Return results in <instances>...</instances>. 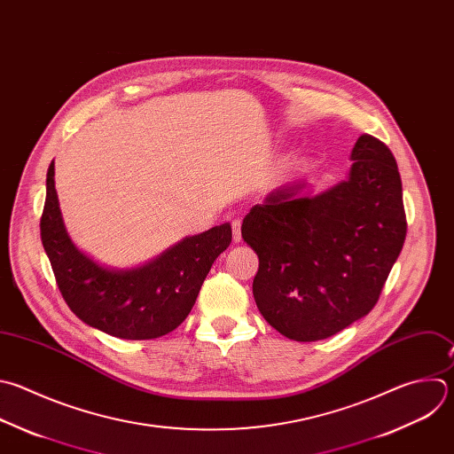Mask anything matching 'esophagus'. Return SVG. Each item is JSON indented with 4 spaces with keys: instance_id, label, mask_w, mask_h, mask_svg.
<instances>
[{
    "instance_id": "34e87169",
    "label": "esophagus",
    "mask_w": 454,
    "mask_h": 454,
    "mask_svg": "<svg viewBox=\"0 0 454 454\" xmlns=\"http://www.w3.org/2000/svg\"><path fill=\"white\" fill-rule=\"evenodd\" d=\"M231 228H233V240H235V242H240V240H242L240 221H239V219H233V221H231Z\"/></svg>"
}]
</instances>
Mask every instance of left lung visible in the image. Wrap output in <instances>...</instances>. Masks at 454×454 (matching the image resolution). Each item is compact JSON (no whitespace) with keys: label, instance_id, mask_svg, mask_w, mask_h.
Instances as JSON below:
<instances>
[{"label":"left lung","instance_id":"left-lung-1","mask_svg":"<svg viewBox=\"0 0 454 454\" xmlns=\"http://www.w3.org/2000/svg\"><path fill=\"white\" fill-rule=\"evenodd\" d=\"M346 182L312 194L272 191L242 223L258 254L253 295L263 319L297 342L328 339L367 316L406 237L403 187L387 144L364 133Z\"/></svg>","mask_w":454,"mask_h":454}]
</instances>
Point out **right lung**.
Instances as JSON below:
<instances>
[{
	"instance_id": "1",
	"label": "right lung",
	"mask_w": 454,
	"mask_h": 454,
	"mask_svg": "<svg viewBox=\"0 0 454 454\" xmlns=\"http://www.w3.org/2000/svg\"><path fill=\"white\" fill-rule=\"evenodd\" d=\"M41 239L62 297L78 319L117 339L149 340L168 335L191 314L214 260L231 242V226L224 223L187 237L142 267H103L66 231L51 162Z\"/></svg>"
}]
</instances>
